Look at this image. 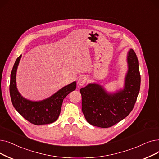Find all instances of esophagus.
<instances>
[{
  "mask_svg": "<svg viewBox=\"0 0 159 159\" xmlns=\"http://www.w3.org/2000/svg\"><path fill=\"white\" fill-rule=\"evenodd\" d=\"M87 81V78L84 76H81L78 80V84L80 86H82L85 84V83Z\"/></svg>",
  "mask_w": 159,
  "mask_h": 159,
  "instance_id": "obj_1",
  "label": "esophagus"
}]
</instances>
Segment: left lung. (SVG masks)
<instances>
[{"label":"left lung","instance_id":"left-lung-1","mask_svg":"<svg viewBox=\"0 0 159 159\" xmlns=\"http://www.w3.org/2000/svg\"><path fill=\"white\" fill-rule=\"evenodd\" d=\"M129 70L125 87L114 94L107 93L101 86L89 84L80 89L82 110L91 125L108 128L118 123L132 111L140 88L139 61L133 49L128 52Z\"/></svg>","mask_w":159,"mask_h":159}]
</instances>
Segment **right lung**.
Segmentation results:
<instances>
[{"instance_id": "right-lung-1", "label": "right lung", "mask_w": 159, "mask_h": 159, "mask_svg": "<svg viewBox=\"0 0 159 159\" xmlns=\"http://www.w3.org/2000/svg\"><path fill=\"white\" fill-rule=\"evenodd\" d=\"M21 55L17 58L11 73L10 94L13 106L25 119L36 125L52 123L60 114L66 97L76 89V82L58 91L50 98L41 101H30L20 95L16 87V71Z\"/></svg>"}]
</instances>
